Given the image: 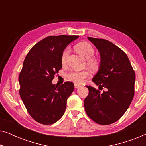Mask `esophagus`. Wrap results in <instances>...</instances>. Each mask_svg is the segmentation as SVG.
<instances>
[{
    "label": "esophagus",
    "mask_w": 146,
    "mask_h": 146,
    "mask_svg": "<svg viewBox=\"0 0 146 146\" xmlns=\"http://www.w3.org/2000/svg\"><path fill=\"white\" fill-rule=\"evenodd\" d=\"M80 86H81V85L78 84H76V83L74 84V88H78L80 87Z\"/></svg>",
    "instance_id": "obj_1"
}]
</instances>
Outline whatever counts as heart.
<instances>
[{
    "mask_svg": "<svg viewBox=\"0 0 146 146\" xmlns=\"http://www.w3.org/2000/svg\"><path fill=\"white\" fill-rule=\"evenodd\" d=\"M75 48L78 52L82 55L87 60V65L92 69H96L98 66L99 62L98 60L92 58L94 54V50L93 47L87 42H80L75 46ZM70 54V48H66L63 51L61 56V62L62 64H65L67 62L68 56ZM89 72L88 70L82 71H74L71 72L67 74V77L70 80L74 82L75 83L81 84L82 83L84 80L88 76Z\"/></svg>",
    "mask_w": 146,
    "mask_h": 146,
    "instance_id": "heart-1",
    "label": "heart"
}]
</instances>
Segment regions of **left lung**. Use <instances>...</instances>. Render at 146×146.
I'll return each instance as SVG.
<instances>
[{
	"label": "left lung",
	"instance_id": "obj_1",
	"mask_svg": "<svg viewBox=\"0 0 146 146\" xmlns=\"http://www.w3.org/2000/svg\"><path fill=\"white\" fill-rule=\"evenodd\" d=\"M98 49L100 61L92 82L101 93L86 86L89 94L84 100L86 112L96 123L108 125L118 120L128 108L134 96L135 76L124 52L104 39L88 37Z\"/></svg>",
	"mask_w": 146,
	"mask_h": 146
}]
</instances>
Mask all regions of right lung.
Segmentation results:
<instances>
[{
    "label": "right lung",
    "instance_id": "obj_1",
    "mask_svg": "<svg viewBox=\"0 0 146 146\" xmlns=\"http://www.w3.org/2000/svg\"><path fill=\"white\" fill-rule=\"evenodd\" d=\"M78 36H52L45 38L32 48L20 73V96L28 112L42 124L50 125L62 117L67 99L74 89L66 82L56 86L52 81L62 68L63 51Z\"/></svg>",
    "mask_w": 146,
    "mask_h": 146
}]
</instances>
